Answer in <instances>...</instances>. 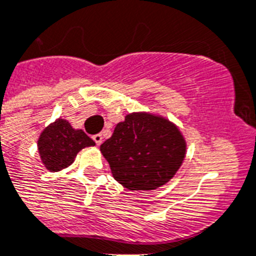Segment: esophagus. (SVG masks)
Listing matches in <instances>:
<instances>
[{"mask_svg": "<svg viewBox=\"0 0 256 256\" xmlns=\"http://www.w3.org/2000/svg\"><path fill=\"white\" fill-rule=\"evenodd\" d=\"M93 140H94V142L100 146L102 144V141H104V137H102L101 133H98V134H94V136H93Z\"/></svg>", "mask_w": 256, "mask_h": 256, "instance_id": "esophagus-1", "label": "esophagus"}]
</instances>
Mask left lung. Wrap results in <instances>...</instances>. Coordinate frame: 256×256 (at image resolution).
I'll return each instance as SVG.
<instances>
[{"instance_id": "1", "label": "left lung", "mask_w": 256, "mask_h": 256, "mask_svg": "<svg viewBox=\"0 0 256 256\" xmlns=\"http://www.w3.org/2000/svg\"><path fill=\"white\" fill-rule=\"evenodd\" d=\"M114 178L130 190L167 184L184 162L186 141L176 124L150 112L128 114L101 145Z\"/></svg>"}]
</instances>
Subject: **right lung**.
Instances as JSON below:
<instances>
[{
  "instance_id": "1",
  "label": "right lung",
  "mask_w": 256,
  "mask_h": 256,
  "mask_svg": "<svg viewBox=\"0 0 256 256\" xmlns=\"http://www.w3.org/2000/svg\"><path fill=\"white\" fill-rule=\"evenodd\" d=\"M96 142L82 130H75L64 119H56L41 132L37 149L48 171L58 172L71 166L80 150Z\"/></svg>"
}]
</instances>
